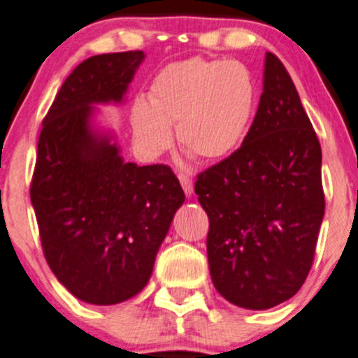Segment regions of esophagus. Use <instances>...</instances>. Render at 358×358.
Masks as SVG:
<instances>
[{"label":"esophagus","mask_w":358,"mask_h":358,"mask_svg":"<svg viewBox=\"0 0 358 358\" xmlns=\"http://www.w3.org/2000/svg\"><path fill=\"white\" fill-rule=\"evenodd\" d=\"M179 181H181L182 189H185L186 195H192L193 193V181L188 173H179Z\"/></svg>","instance_id":"34e87169"}]
</instances>
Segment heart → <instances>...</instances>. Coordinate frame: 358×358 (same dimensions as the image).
<instances>
[{"mask_svg": "<svg viewBox=\"0 0 358 358\" xmlns=\"http://www.w3.org/2000/svg\"><path fill=\"white\" fill-rule=\"evenodd\" d=\"M255 101L252 74L238 60L189 58L163 69L150 87V104L138 99L131 111L134 138L147 154L177 142L192 156L215 162L236 149Z\"/></svg>", "mask_w": 358, "mask_h": 358, "instance_id": "b5f03b06", "label": "heart"}]
</instances>
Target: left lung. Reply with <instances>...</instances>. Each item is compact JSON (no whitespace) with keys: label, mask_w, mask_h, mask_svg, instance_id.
<instances>
[{"label":"left lung","mask_w":358,"mask_h":358,"mask_svg":"<svg viewBox=\"0 0 358 358\" xmlns=\"http://www.w3.org/2000/svg\"><path fill=\"white\" fill-rule=\"evenodd\" d=\"M195 193L209 218L213 284L225 300L262 310L300 291L324 215L321 145L273 52L243 143L196 176Z\"/></svg>","instance_id":"obj_1"}]
</instances>
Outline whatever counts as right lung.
<instances>
[{
    "mask_svg": "<svg viewBox=\"0 0 358 358\" xmlns=\"http://www.w3.org/2000/svg\"><path fill=\"white\" fill-rule=\"evenodd\" d=\"M142 51L96 55L67 76L42 120L29 199L44 257L72 294L120 303L145 287L156 252L185 202L169 165L124 163L88 129L94 103H119Z\"/></svg>",
    "mask_w": 358,
    "mask_h": 358,
    "instance_id": "obj_1",
    "label": "right lung"
}]
</instances>
